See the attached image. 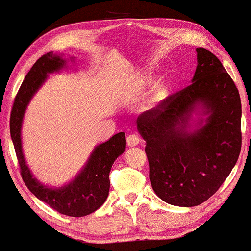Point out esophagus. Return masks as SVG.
<instances>
[{"mask_svg":"<svg viewBox=\"0 0 251 251\" xmlns=\"http://www.w3.org/2000/svg\"><path fill=\"white\" fill-rule=\"evenodd\" d=\"M140 142H141L140 137L135 134L128 135V137H126V143H128L129 147H136V145L140 144Z\"/></svg>","mask_w":251,"mask_h":251,"instance_id":"34e87169","label":"esophagus"}]
</instances>
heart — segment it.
<instances>
[{
  "label": "heart",
  "instance_id": "heart-1",
  "mask_svg": "<svg viewBox=\"0 0 251 251\" xmlns=\"http://www.w3.org/2000/svg\"><path fill=\"white\" fill-rule=\"evenodd\" d=\"M151 80H152V78H151L150 75H143L141 76V78H138L136 81H134V83H132L131 88L129 89L128 92L129 97L131 99H136L140 97L142 93L148 88V86L150 85ZM169 88H170V83L168 80H162V81H159L153 87V91H152L153 100L154 101L160 100V99L166 94V92L169 91Z\"/></svg>",
  "mask_w": 251,
  "mask_h": 251
}]
</instances>
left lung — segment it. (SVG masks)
I'll list each match as a JSON object with an SVG mask.
<instances>
[{
	"label": "left lung",
	"instance_id": "obj_1",
	"mask_svg": "<svg viewBox=\"0 0 251 251\" xmlns=\"http://www.w3.org/2000/svg\"><path fill=\"white\" fill-rule=\"evenodd\" d=\"M197 60L190 86L137 119L151 186L173 206L209 199L229 176L242 144L236 86L212 52L197 48Z\"/></svg>",
	"mask_w": 251,
	"mask_h": 251
}]
</instances>
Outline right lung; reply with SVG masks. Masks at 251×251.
<instances>
[{
    "mask_svg": "<svg viewBox=\"0 0 251 251\" xmlns=\"http://www.w3.org/2000/svg\"><path fill=\"white\" fill-rule=\"evenodd\" d=\"M66 67L63 54L49 52L31 67L15 98L10 116V135L21 168V175L31 193L64 215L86 216L103 205L109 193V172L114 162L126 150L125 132L97 145L78 175L61 187H50L33 177L22 149V123L31 99L46 81L49 74Z\"/></svg>",
    "mask_w": 251,
    "mask_h": 251,
    "instance_id": "obj_1",
    "label": "right lung"
}]
</instances>
